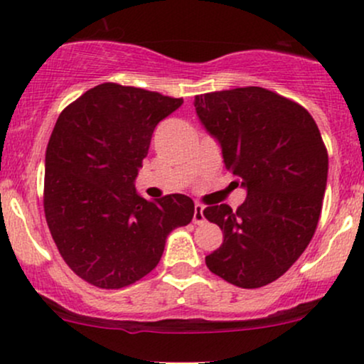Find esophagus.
Segmentation results:
<instances>
[{
    "label": "esophagus",
    "instance_id": "obj_1",
    "mask_svg": "<svg viewBox=\"0 0 364 364\" xmlns=\"http://www.w3.org/2000/svg\"><path fill=\"white\" fill-rule=\"evenodd\" d=\"M193 223L195 224H203V223H205V215H203V207L200 205V203H195Z\"/></svg>",
    "mask_w": 364,
    "mask_h": 364
}]
</instances>
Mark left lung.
<instances>
[{
	"mask_svg": "<svg viewBox=\"0 0 364 364\" xmlns=\"http://www.w3.org/2000/svg\"><path fill=\"white\" fill-rule=\"evenodd\" d=\"M195 109L246 190L236 212L225 203L203 210L224 235L205 257L208 270L245 289L267 286L315 235L328 173L320 129L303 106L262 87L196 95Z\"/></svg>",
	"mask_w": 364,
	"mask_h": 364,
	"instance_id": "left-lung-1",
	"label": "left lung"
}]
</instances>
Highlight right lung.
<instances>
[{
    "instance_id": "add662e5",
    "label": "right lung",
    "mask_w": 364,
    "mask_h": 364,
    "mask_svg": "<svg viewBox=\"0 0 364 364\" xmlns=\"http://www.w3.org/2000/svg\"><path fill=\"white\" fill-rule=\"evenodd\" d=\"M183 99L101 83L65 107L46 149L44 214L63 260L102 289H121L157 267L173 229L195 203L174 193L150 202L135 190L159 121Z\"/></svg>"
}]
</instances>
